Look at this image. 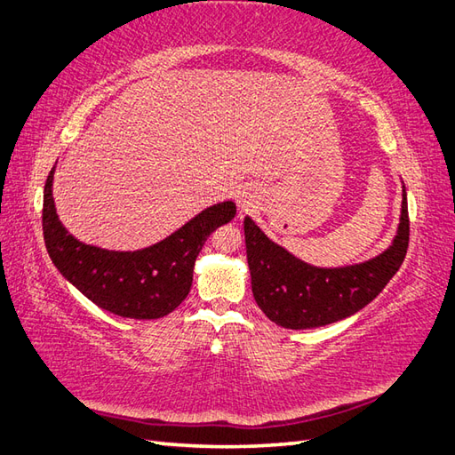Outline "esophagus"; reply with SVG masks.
<instances>
[{
  "label": "esophagus",
  "instance_id": "obj_1",
  "mask_svg": "<svg viewBox=\"0 0 455 455\" xmlns=\"http://www.w3.org/2000/svg\"><path fill=\"white\" fill-rule=\"evenodd\" d=\"M253 202H255V195L251 188H241L237 190V204L241 212H249L253 208Z\"/></svg>",
  "mask_w": 455,
  "mask_h": 455
}]
</instances>
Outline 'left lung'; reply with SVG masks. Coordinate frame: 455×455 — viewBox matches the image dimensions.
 I'll use <instances>...</instances> for the list:
<instances>
[{
  "mask_svg": "<svg viewBox=\"0 0 455 455\" xmlns=\"http://www.w3.org/2000/svg\"><path fill=\"white\" fill-rule=\"evenodd\" d=\"M243 228L251 288L262 313L286 329L323 327L366 307L403 265L409 247L405 185L395 239L387 251L360 265L311 267L272 243L251 218Z\"/></svg>",
  "mask_w": 455,
  "mask_h": 455,
  "instance_id": "obj_1",
  "label": "left lung"
}]
</instances>
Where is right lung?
<instances>
[{"label": "right lung", "mask_w": 455, "mask_h": 455, "mask_svg": "<svg viewBox=\"0 0 455 455\" xmlns=\"http://www.w3.org/2000/svg\"><path fill=\"white\" fill-rule=\"evenodd\" d=\"M54 169L44 185L43 231L54 267L100 309L130 319H159L180 306L193 284L195 260L208 235L235 216L231 200L202 210L159 243L140 251H107L77 241L58 220Z\"/></svg>", "instance_id": "1"}]
</instances>
